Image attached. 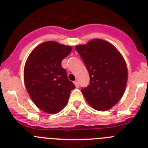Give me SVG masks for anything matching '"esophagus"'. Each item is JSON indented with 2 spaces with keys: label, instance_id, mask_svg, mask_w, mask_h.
Here are the masks:
<instances>
[{
  "label": "esophagus",
  "instance_id": "esophagus-1",
  "mask_svg": "<svg viewBox=\"0 0 148 148\" xmlns=\"http://www.w3.org/2000/svg\"><path fill=\"white\" fill-rule=\"evenodd\" d=\"M74 84H75V87H79V84H78V82L77 80H75V82H74Z\"/></svg>",
  "mask_w": 148,
  "mask_h": 148
}]
</instances>
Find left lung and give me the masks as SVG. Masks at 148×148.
Listing matches in <instances>:
<instances>
[{"mask_svg": "<svg viewBox=\"0 0 148 148\" xmlns=\"http://www.w3.org/2000/svg\"><path fill=\"white\" fill-rule=\"evenodd\" d=\"M90 75V84L82 90L92 108L105 111L121 99L127 82L125 60L116 47L107 40L94 38L75 46Z\"/></svg>", "mask_w": 148, "mask_h": 148, "instance_id": "left-lung-1", "label": "left lung"}]
</instances>
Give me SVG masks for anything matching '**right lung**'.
Segmentation results:
<instances>
[{
    "instance_id": "right-lung-1",
    "label": "right lung",
    "mask_w": 148,
    "mask_h": 148,
    "mask_svg": "<svg viewBox=\"0 0 148 148\" xmlns=\"http://www.w3.org/2000/svg\"><path fill=\"white\" fill-rule=\"evenodd\" d=\"M71 51L70 46L46 41L38 45L26 61L23 70L26 89L34 104L45 113H59L75 87L61 66L62 60Z\"/></svg>"
}]
</instances>
